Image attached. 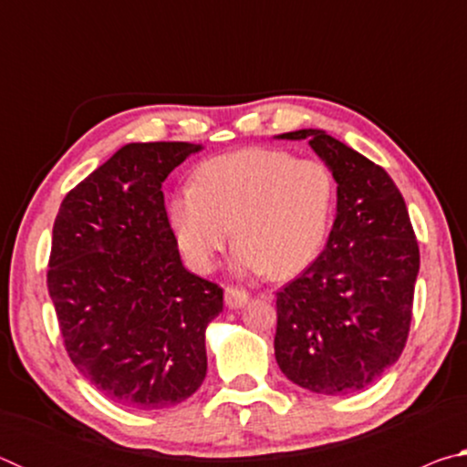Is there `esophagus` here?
Listing matches in <instances>:
<instances>
[{
	"label": "esophagus",
	"mask_w": 467,
	"mask_h": 467,
	"mask_svg": "<svg viewBox=\"0 0 467 467\" xmlns=\"http://www.w3.org/2000/svg\"><path fill=\"white\" fill-rule=\"evenodd\" d=\"M247 300H249V292L244 288H239V286L224 288V303L226 306H231V309H239V306H243Z\"/></svg>",
	"instance_id": "1"
}]
</instances>
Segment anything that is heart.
<instances>
[{
  "mask_svg": "<svg viewBox=\"0 0 467 467\" xmlns=\"http://www.w3.org/2000/svg\"><path fill=\"white\" fill-rule=\"evenodd\" d=\"M336 179L326 162L247 148L203 162L195 183L171 195L167 216L181 255L205 274L234 234V267L292 278L326 247Z\"/></svg>",
  "mask_w": 467,
  "mask_h": 467,
  "instance_id": "b5f03b06",
  "label": "heart"
}]
</instances>
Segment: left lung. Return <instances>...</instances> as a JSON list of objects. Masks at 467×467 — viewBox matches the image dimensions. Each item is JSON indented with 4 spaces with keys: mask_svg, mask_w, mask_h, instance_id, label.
Listing matches in <instances>:
<instances>
[{
    "mask_svg": "<svg viewBox=\"0 0 467 467\" xmlns=\"http://www.w3.org/2000/svg\"><path fill=\"white\" fill-rule=\"evenodd\" d=\"M309 140L337 183L326 249L275 292L274 350L292 383L346 395L377 381L404 350L420 251L400 189L385 169L321 130Z\"/></svg>",
    "mask_w": 467,
    "mask_h": 467,
    "instance_id": "obj_1",
    "label": "left lung"
}]
</instances>
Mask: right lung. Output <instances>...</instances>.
I'll use <instances>...</instances> for the list:
<instances>
[{
    "mask_svg": "<svg viewBox=\"0 0 467 467\" xmlns=\"http://www.w3.org/2000/svg\"><path fill=\"white\" fill-rule=\"evenodd\" d=\"M189 141L128 144L61 202L47 286L76 368L130 410L171 408L205 379L223 288L185 270L162 183Z\"/></svg>",
    "mask_w": 467,
    "mask_h": 467,
    "instance_id": "add662e5",
    "label": "right lung"
}]
</instances>
